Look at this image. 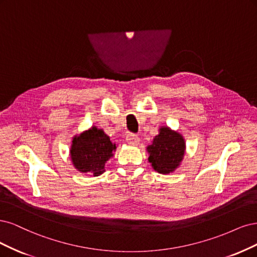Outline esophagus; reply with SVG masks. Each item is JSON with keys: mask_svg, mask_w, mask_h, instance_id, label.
Masks as SVG:
<instances>
[{"mask_svg": "<svg viewBox=\"0 0 257 257\" xmlns=\"http://www.w3.org/2000/svg\"><path fill=\"white\" fill-rule=\"evenodd\" d=\"M126 141H127V143L130 145H138L140 142V138L137 135L129 134L126 136Z\"/></svg>", "mask_w": 257, "mask_h": 257, "instance_id": "34e87169", "label": "esophagus"}]
</instances>
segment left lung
Segmentation results:
<instances>
[{
  "instance_id": "1",
  "label": "left lung",
  "mask_w": 257,
  "mask_h": 257,
  "mask_svg": "<svg viewBox=\"0 0 257 257\" xmlns=\"http://www.w3.org/2000/svg\"><path fill=\"white\" fill-rule=\"evenodd\" d=\"M153 144L147 147L150 154L148 161L155 171L160 174H170L175 171L185 155L186 143L183 136L168 127L160 128Z\"/></svg>"
}]
</instances>
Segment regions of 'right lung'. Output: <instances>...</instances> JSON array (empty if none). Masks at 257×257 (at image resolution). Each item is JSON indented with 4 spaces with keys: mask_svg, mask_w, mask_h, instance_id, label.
<instances>
[{
    "mask_svg": "<svg viewBox=\"0 0 257 257\" xmlns=\"http://www.w3.org/2000/svg\"><path fill=\"white\" fill-rule=\"evenodd\" d=\"M116 150L103 130L92 127L74 137L70 150L71 161L79 172L99 176L104 172V164Z\"/></svg>",
    "mask_w": 257,
    "mask_h": 257,
    "instance_id": "add662e5",
    "label": "right lung"
}]
</instances>
